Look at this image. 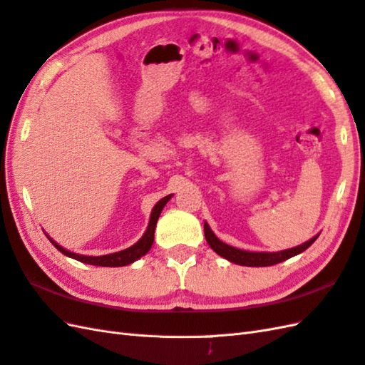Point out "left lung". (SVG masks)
Listing matches in <instances>:
<instances>
[{"label":"left lung","mask_w":365,"mask_h":365,"mask_svg":"<svg viewBox=\"0 0 365 365\" xmlns=\"http://www.w3.org/2000/svg\"><path fill=\"white\" fill-rule=\"evenodd\" d=\"M203 230H205V237H207L208 245L216 251L219 256L228 259L230 262H235L237 265H245V267H269V265H276L279 262H284V260L302 253V251H305L317 239V236H314L313 239L305 242L302 245L279 251V253H251V251H244V250L223 244V242L219 240L216 235L211 231L207 222H205Z\"/></svg>","instance_id":"8db88e82"}]
</instances>
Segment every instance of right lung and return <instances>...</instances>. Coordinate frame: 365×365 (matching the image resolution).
<instances>
[{
    "mask_svg": "<svg viewBox=\"0 0 365 365\" xmlns=\"http://www.w3.org/2000/svg\"><path fill=\"white\" fill-rule=\"evenodd\" d=\"M171 199V195H166L162 200H158L157 205L154 207L153 212H151V219H149V225L145 231L143 237L140 239L135 245L129 247L123 251H118V253H112V255H106V256H83V255H76V253H71L66 248L60 247L57 242H53L49 236V240L53 244V247L57 248L58 251L64 256L72 257L76 260H80L83 264H89V265H98V267H125L135 262L138 257L145 256L149 250L153 247V242H154V231H155V225H157V220L158 216H160V212L163 210V207L166 205V202Z\"/></svg>",
    "mask_w": 365,
    "mask_h": 365,
    "instance_id": "obj_1",
    "label": "right lung"
}]
</instances>
